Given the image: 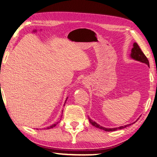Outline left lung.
Returning <instances> with one entry per match:
<instances>
[{
    "label": "left lung",
    "mask_w": 157,
    "mask_h": 157,
    "mask_svg": "<svg viewBox=\"0 0 157 157\" xmlns=\"http://www.w3.org/2000/svg\"><path fill=\"white\" fill-rule=\"evenodd\" d=\"M133 45V48H132V50H131V58H133V59H134V60L139 61V62L145 63L148 67H150L149 61L148 60V58H146V56H145V54L143 53V52L142 51V50H141L140 48L139 47V45H137V43H134ZM138 119H139V118H138ZM88 120H89V121H90V124L92 125H93L94 127H97V128H100V129H102V130H104V131H116V130H118V129H122V128H126L127 127H128V126H130L131 124H128L127 125L121 126V127H120L107 128H105V127H101V125H99V124H97L96 122L93 121V120H91L89 117H88ZM134 122L133 123H135V122ZM133 123H132V124H133Z\"/></svg>",
    "instance_id": "1"
}]
</instances>
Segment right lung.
<instances>
[{
  "label": "right lung",
  "mask_w": 157,
  "mask_h": 157,
  "mask_svg": "<svg viewBox=\"0 0 157 157\" xmlns=\"http://www.w3.org/2000/svg\"><path fill=\"white\" fill-rule=\"evenodd\" d=\"M67 99H66V101H67ZM58 123V122H57ZM56 123V124H57ZM56 124H52V125H51V126H50V127H47L46 128V129H50V128H53V127H54L56 125Z\"/></svg>",
  "instance_id": "obj_1"
}]
</instances>
